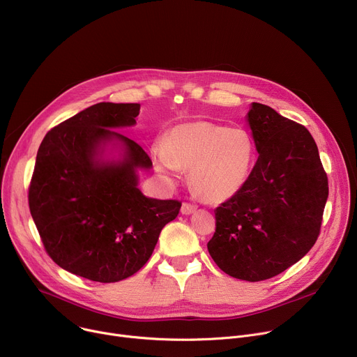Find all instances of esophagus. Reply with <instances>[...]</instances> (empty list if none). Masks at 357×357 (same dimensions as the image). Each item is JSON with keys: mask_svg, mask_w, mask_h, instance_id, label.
<instances>
[{"mask_svg": "<svg viewBox=\"0 0 357 357\" xmlns=\"http://www.w3.org/2000/svg\"><path fill=\"white\" fill-rule=\"evenodd\" d=\"M196 211L195 205H190V203H182V208H181V213L182 215H192Z\"/></svg>", "mask_w": 357, "mask_h": 357, "instance_id": "esophagus-1", "label": "esophagus"}]
</instances>
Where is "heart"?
Segmentation results:
<instances>
[{"label": "heart", "mask_w": 357, "mask_h": 357, "mask_svg": "<svg viewBox=\"0 0 357 357\" xmlns=\"http://www.w3.org/2000/svg\"><path fill=\"white\" fill-rule=\"evenodd\" d=\"M155 169L168 181L189 169L190 185L205 200L220 203L233 197L247 182L254 161L250 134L238 127L208 121L174 127L165 142L151 148Z\"/></svg>", "instance_id": "obj_1"}]
</instances>
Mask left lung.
Returning <instances> with one entry per match:
<instances>
[{
	"mask_svg": "<svg viewBox=\"0 0 357 357\" xmlns=\"http://www.w3.org/2000/svg\"><path fill=\"white\" fill-rule=\"evenodd\" d=\"M247 123L259 160L244 186L215 211L208 250L230 277L263 281L298 263L315 244L328 178L311 132L251 103Z\"/></svg>",
	"mask_w": 357,
	"mask_h": 357,
	"instance_id": "left-lung-1",
	"label": "left lung"
}]
</instances>
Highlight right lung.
<instances>
[{"mask_svg": "<svg viewBox=\"0 0 357 357\" xmlns=\"http://www.w3.org/2000/svg\"><path fill=\"white\" fill-rule=\"evenodd\" d=\"M139 107L97 103L50 130L38 149L28 196L32 219L50 259L90 281L135 274L181 209L178 200L139 190L138 171L152 162L114 131L135 126Z\"/></svg>", "mask_w": 357, "mask_h": 357, "instance_id": "add662e5", "label": "right lung"}]
</instances>
